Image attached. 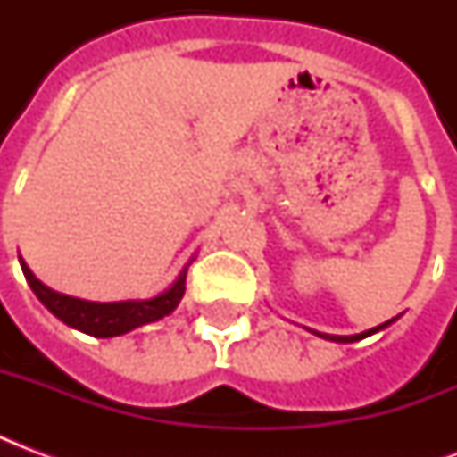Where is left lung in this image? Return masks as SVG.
I'll return each instance as SVG.
<instances>
[{
	"label": "left lung",
	"mask_w": 457,
	"mask_h": 457,
	"mask_svg": "<svg viewBox=\"0 0 457 457\" xmlns=\"http://www.w3.org/2000/svg\"><path fill=\"white\" fill-rule=\"evenodd\" d=\"M398 318H401V315L386 320V322L372 327V329H365V332H361V334H348V337H341V334H325V332H312V334H318V337H322V339L337 341V344H353V341H361V339H365V337H372V334L382 332V329H386V327H389L391 322H396Z\"/></svg>",
	"instance_id": "8db88e82"
}]
</instances>
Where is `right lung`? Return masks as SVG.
I'll return each instance as SVG.
<instances>
[{
    "mask_svg": "<svg viewBox=\"0 0 457 457\" xmlns=\"http://www.w3.org/2000/svg\"><path fill=\"white\" fill-rule=\"evenodd\" d=\"M18 261H21V270H23L28 285H30V289L42 301L46 311L54 312L61 322H66L68 327H73L78 332H85L89 337H96V339H111V337H120V334H128L132 329H137V327L149 325V322H156V320L170 315L182 301V296H185L187 268L192 265L194 256L179 270L175 282L161 294L152 296V299L106 301V303L75 299V296H68V294L54 292L32 275L23 258L18 256Z\"/></svg>",
    "mask_w": 457,
    "mask_h": 457,
    "instance_id": "obj_1",
    "label": "right lung"
}]
</instances>
